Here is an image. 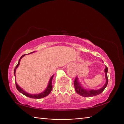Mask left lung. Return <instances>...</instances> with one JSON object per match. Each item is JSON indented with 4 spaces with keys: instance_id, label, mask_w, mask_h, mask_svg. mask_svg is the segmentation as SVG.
Here are the masks:
<instances>
[{
    "instance_id": "1",
    "label": "left lung",
    "mask_w": 124,
    "mask_h": 124,
    "mask_svg": "<svg viewBox=\"0 0 124 124\" xmlns=\"http://www.w3.org/2000/svg\"><path fill=\"white\" fill-rule=\"evenodd\" d=\"M108 71V69L107 67H106V68L104 70L105 73H106V83L104 84V85L103 87L98 89V90H87L85 89L81 85L79 82H78V78H76V79L74 80V88L76 92L79 94L80 95L83 96V97H92L98 95L102 93L104 89L106 88L107 86L108 83V76H107V72Z\"/></svg>"
}]
</instances>
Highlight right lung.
Masks as SVG:
<instances>
[{
    "instance_id": "add662e5",
    "label": "right lung",
    "mask_w": 124,
    "mask_h": 124,
    "mask_svg": "<svg viewBox=\"0 0 124 124\" xmlns=\"http://www.w3.org/2000/svg\"><path fill=\"white\" fill-rule=\"evenodd\" d=\"M34 52H31V53H29L28 54H31V53H33ZM25 55V54L22 55L21 56V57L20 58V59H19V61H18V62L17 63V65H16V68H15L14 70V76H16V69L17 68L18 65H19L20 64V60L23 57V56H24ZM54 76H52L51 78H50V80L49 81V83H48V86L47 88L45 90V91L41 93H39V94H37V95H31V94H29V93H27L25 92V91H24L23 89H22L19 86H18L17 83H16V87L17 88V89L18 91V92H20V93H23V95H25L26 96H27L28 97H29V98H34V99H40V98H44V97L47 96L49 93H51V92L52 91V88H53V86H52V79H53V78Z\"/></svg>"
}]
</instances>
